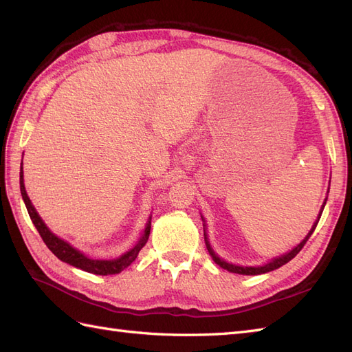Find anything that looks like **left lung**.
Wrapping results in <instances>:
<instances>
[{
	"instance_id": "left-lung-1",
	"label": "left lung",
	"mask_w": 352,
	"mask_h": 352,
	"mask_svg": "<svg viewBox=\"0 0 352 352\" xmlns=\"http://www.w3.org/2000/svg\"><path fill=\"white\" fill-rule=\"evenodd\" d=\"M326 201H327V198L324 199V202H323V207H322V211H320V214H318V217H317V220H316V223L313 225V228H311V230H310V233H308V235L305 236V239L300 243V245H296V247L291 251V252H287V254H285V255H282V257H279V258H274V260H272L270 263H267V264H264V265H258V267H243V265H235V264H230V263H226V261H223L220 257H217L216 255V252L211 250V247H210V243H208V241H207V235H206V232H204V238H206V245H207V250H208V252H210V255H211V258H212V261H214L217 265H220L221 269H225V270H228V272H230V273H238V274H261V273H267V272H272V270H274V269H279L280 265H283V264H286L287 261H291L295 255L300 252L301 250H302V247L305 245V242L310 239V236L313 235V232H314V229H316V226H317V223H318V220H320V216H322V212H323V208H324V204H326Z\"/></svg>"
}]
</instances>
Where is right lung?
<instances>
[{
	"mask_svg": "<svg viewBox=\"0 0 352 352\" xmlns=\"http://www.w3.org/2000/svg\"><path fill=\"white\" fill-rule=\"evenodd\" d=\"M20 192H22L23 201L26 204L29 217L34 223L36 230L39 232V235L42 238V241L45 242L47 247L50 248V251L56 255L57 258H60L61 261L69 263L70 265H74V267L82 269L88 273H94V274H101V276H107V274H117L120 273L122 270H124L126 267L135 261V258L138 257V254L145 247V243L148 242V238H150V230H151V217L146 223V228L144 235L141 238V241L136 243V247H133L131 251H127L124 255H122L120 258L117 260H92L88 258L87 255H83L80 251H78L76 248H73L70 243H67L66 241L60 239L58 236H56L47 226L45 223L42 221V219L39 217V214L36 212V210L32 206V202L26 194L25 189V184H23V170L20 167Z\"/></svg>",
	"mask_w": 352,
	"mask_h": 352,
	"instance_id": "1",
	"label": "right lung"
}]
</instances>
